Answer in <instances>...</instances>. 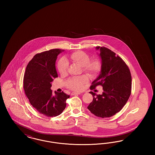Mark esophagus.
Returning <instances> with one entry per match:
<instances>
[{
  "mask_svg": "<svg viewBox=\"0 0 155 155\" xmlns=\"http://www.w3.org/2000/svg\"><path fill=\"white\" fill-rule=\"evenodd\" d=\"M80 94H81V93H80V92H72L71 93V95H80Z\"/></svg>",
  "mask_w": 155,
  "mask_h": 155,
  "instance_id": "esophagus-1",
  "label": "esophagus"
}]
</instances>
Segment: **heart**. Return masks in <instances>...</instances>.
<instances>
[{
	"label": "heart",
	"instance_id": "b5f03b06",
	"mask_svg": "<svg viewBox=\"0 0 155 155\" xmlns=\"http://www.w3.org/2000/svg\"><path fill=\"white\" fill-rule=\"evenodd\" d=\"M68 58L74 63L82 67L83 71L91 77H96L100 73L102 65L97 60H91L87 53L82 51H77L70 54ZM68 63L64 59H61L58 64L59 73L61 75L66 74L68 69ZM88 79L86 75L74 77L67 81V86L68 88L75 91H80L84 88V84L87 83Z\"/></svg>",
	"mask_w": 155,
	"mask_h": 155
}]
</instances>
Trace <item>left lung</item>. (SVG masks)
Returning <instances> with one entry per match:
<instances>
[{
    "instance_id": "left-lung-1",
    "label": "left lung",
    "mask_w": 155,
    "mask_h": 155,
    "mask_svg": "<svg viewBox=\"0 0 155 155\" xmlns=\"http://www.w3.org/2000/svg\"><path fill=\"white\" fill-rule=\"evenodd\" d=\"M102 60L101 74L92 82L90 89L97 85L103 87L102 95L91 91L93 101L88 109L97 117H110L121 110L131 92V75L124 60L114 52L105 48L96 46Z\"/></svg>"
}]
</instances>
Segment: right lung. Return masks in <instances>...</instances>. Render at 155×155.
<instances>
[{
	"instance_id": "obj_1",
	"label": "right lung",
	"mask_w": 155,
	"mask_h": 155,
	"mask_svg": "<svg viewBox=\"0 0 155 155\" xmlns=\"http://www.w3.org/2000/svg\"><path fill=\"white\" fill-rule=\"evenodd\" d=\"M63 51L54 49L37 53L27 64L24 76V89L31 104L39 113L48 117L60 115L70 97L63 92L54 93L51 89V82L58 77L56 60Z\"/></svg>"
}]
</instances>
